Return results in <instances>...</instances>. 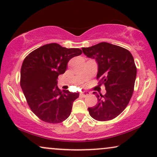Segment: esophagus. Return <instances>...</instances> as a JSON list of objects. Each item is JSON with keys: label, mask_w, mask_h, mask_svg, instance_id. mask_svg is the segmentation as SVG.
I'll return each mask as SVG.
<instances>
[{"label": "esophagus", "mask_w": 157, "mask_h": 157, "mask_svg": "<svg viewBox=\"0 0 157 157\" xmlns=\"http://www.w3.org/2000/svg\"><path fill=\"white\" fill-rule=\"evenodd\" d=\"M89 94H90V92H89V91H82V92L80 93L81 96L84 97L89 96Z\"/></svg>", "instance_id": "esophagus-1"}]
</instances>
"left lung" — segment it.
Segmentation results:
<instances>
[{"mask_svg": "<svg viewBox=\"0 0 157 157\" xmlns=\"http://www.w3.org/2000/svg\"><path fill=\"white\" fill-rule=\"evenodd\" d=\"M88 58L98 64L97 78L105 86V95L96 94L98 102L88 110L91 117L98 121H110L117 117L131 100L136 78L135 62L132 54L122 47L100 42L89 48H82Z\"/></svg>", "mask_w": 157, "mask_h": 157, "instance_id": "left-lung-1", "label": "left lung"}]
</instances>
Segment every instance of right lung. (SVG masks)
Returning <instances> with one entry per match:
<instances>
[{
    "instance_id": "1",
    "label": "right lung",
    "mask_w": 157,
    "mask_h": 157,
    "mask_svg": "<svg viewBox=\"0 0 157 157\" xmlns=\"http://www.w3.org/2000/svg\"><path fill=\"white\" fill-rule=\"evenodd\" d=\"M81 53L78 48L51 43L36 49L24 60L20 85L31 110L42 121L59 123L71 115L79 94L60 90L58 77L66 71L68 61Z\"/></svg>"
}]
</instances>
